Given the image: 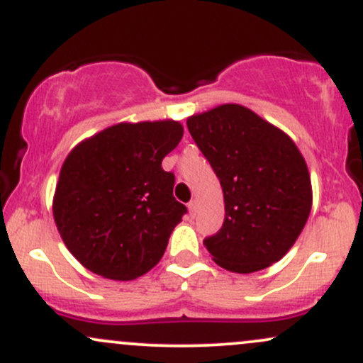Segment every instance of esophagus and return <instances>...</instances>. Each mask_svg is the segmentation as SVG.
I'll return each instance as SVG.
<instances>
[{
  "label": "esophagus",
  "instance_id": "esophagus-1",
  "mask_svg": "<svg viewBox=\"0 0 363 363\" xmlns=\"http://www.w3.org/2000/svg\"><path fill=\"white\" fill-rule=\"evenodd\" d=\"M187 210H189L191 216H196V213H198V201H191L189 205H187Z\"/></svg>",
  "mask_w": 363,
  "mask_h": 363
}]
</instances>
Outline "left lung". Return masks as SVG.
I'll list each match as a JSON object with an SVG mask.
<instances>
[{"mask_svg":"<svg viewBox=\"0 0 363 363\" xmlns=\"http://www.w3.org/2000/svg\"><path fill=\"white\" fill-rule=\"evenodd\" d=\"M187 129L223 191L225 220L203 240L232 273L280 261L298 239L312 208L311 174L294 140L240 104L187 118Z\"/></svg>","mask_w":363,"mask_h":363,"instance_id":"1","label":"left lung"}]
</instances>
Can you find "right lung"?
Segmentation results:
<instances>
[{"instance_id": "right-lung-1", "label": "right lung", "mask_w": 363, "mask_h": 363, "mask_svg": "<svg viewBox=\"0 0 363 363\" xmlns=\"http://www.w3.org/2000/svg\"><path fill=\"white\" fill-rule=\"evenodd\" d=\"M184 135L179 121L118 123L68 153L52 215L68 251L91 273L128 281L164 256L186 206L162 160Z\"/></svg>"}]
</instances>
